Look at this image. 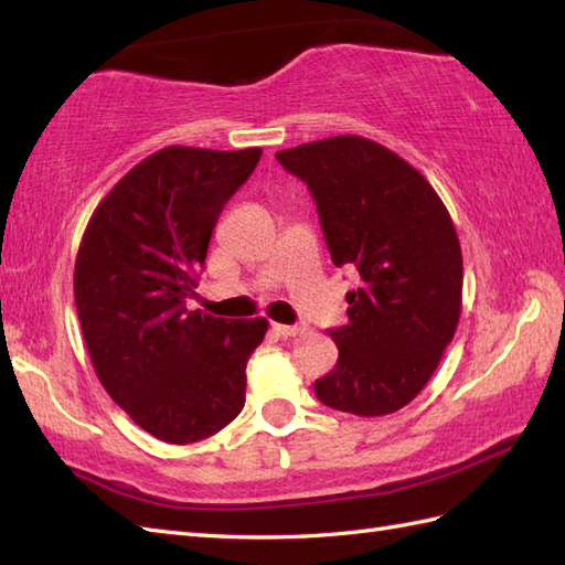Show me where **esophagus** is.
Masks as SVG:
<instances>
[{"instance_id": "1", "label": "esophagus", "mask_w": 565, "mask_h": 565, "mask_svg": "<svg viewBox=\"0 0 565 565\" xmlns=\"http://www.w3.org/2000/svg\"><path fill=\"white\" fill-rule=\"evenodd\" d=\"M271 332L279 334V338H284V340H289V338H296V334L301 332V328H298V326H281V322H274Z\"/></svg>"}]
</instances>
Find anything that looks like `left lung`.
I'll return each instance as SVG.
<instances>
[{
	"label": "left lung",
	"instance_id": "obj_1",
	"mask_svg": "<svg viewBox=\"0 0 565 565\" xmlns=\"http://www.w3.org/2000/svg\"><path fill=\"white\" fill-rule=\"evenodd\" d=\"M318 203L332 262L354 267L338 364L316 381L334 411L381 417L427 386L461 318L463 259L439 194L401 154L362 136L276 152Z\"/></svg>",
	"mask_w": 565,
	"mask_h": 565
}]
</instances>
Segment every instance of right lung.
I'll use <instances>...</instances> for the list:
<instances>
[{
	"label": "right lung",
	"instance_id": "obj_1",
	"mask_svg": "<svg viewBox=\"0 0 565 565\" xmlns=\"http://www.w3.org/2000/svg\"><path fill=\"white\" fill-rule=\"evenodd\" d=\"M259 158V148H162L116 182L82 235L75 303L94 371L167 444L206 439L245 405V369L269 322L213 318L186 298L225 201Z\"/></svg>",
	"mask_w": 565,
	"mask_h": 565
}]
</instances>
